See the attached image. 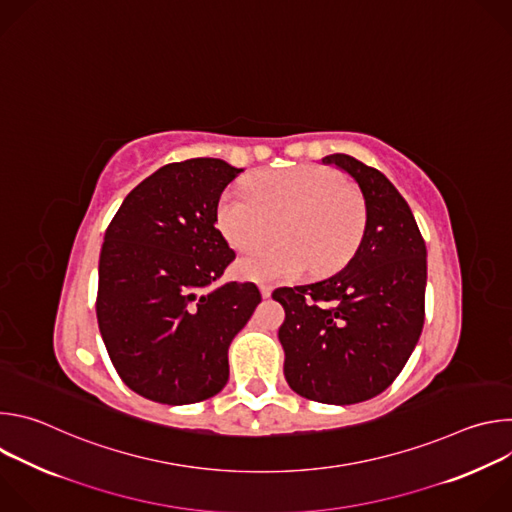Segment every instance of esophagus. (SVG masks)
I'll use <instances>...</instances> for the list:
<instances>
[{
  "label": "esophagus",
  "instance_id": "1",
  "mask_svg": "<svg viewBox=\"0 0 512 512\" xmlns=\"http://www.w3.org/2000/svg\"><path fill=\"white\" fill-rule=\"evenodd\" d=\"M259 289H261V296H263V298H269V296H271V291H273V289H271V285H265V283H261V285H259Z\"/></svg>",
  "mask_w": 512,
  "mask_h": 512
}]
</instances>
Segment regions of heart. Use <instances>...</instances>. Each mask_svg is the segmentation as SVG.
<instances>
[{
    "label": "heart",
    "mask_w": 512,
    "mask_h": 512,
    "mask_svg": "<svg viewBox=\"0 0 512 512\" xmlns=\"http://www.w3.org/2000/svg\"><path fill=\"white\" fill-rule=\"evenodd\" d=\"M367 202L346 178L318 164L259 174L216 204V227L233 249H251L275 233L279 241L237 261L239 275L263 283L320 277L346 267L367 233Z\"/></svg>",
    "instance_id": "obj_1"
}]
</instances>
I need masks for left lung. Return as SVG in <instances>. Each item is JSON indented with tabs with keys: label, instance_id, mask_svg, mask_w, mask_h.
I'll list each match as a JSON object with an SVG mask.
<instances>
[{
	"label": "left lung",
	"instance_id": "1",
	"mask_svg": "<svg viewBox=\"0 0 512 512\" xmlns=\"http://www.w3.org/2000/svg\"><path fill=\"white\" fill-rule=\"evenodd\" d=\"M348 172L367 202V233L336 275L271 298L285 310L283 375L298 395L352 405L383 393L403 371L425 320L427 251L413 212L375 168L346 154L322 160Z\"/></svg>",
	"mask_w": 512,
	"mask_h": 512
}]
</instances>
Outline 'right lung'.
<instances>
[{
  "label": "right lung",
  "mask_w": 512,
  "mask_h": 512,
  "mask_svg": "<svg viewBox=\"0 0 512 512\" xmlns=\"http://www.w3.org/2000/svg\"><path fill=\"white\" fill-rule=\"evenodd\" d=\"M243 170L216 158L160 168L107 227L97 320L121 381L166 405L198 403L229 381V346L261 294L255 283L208 289L235 259L216 204Z\"/></svg>",
  "instance_id": "obj_1"
}]
</instances>
